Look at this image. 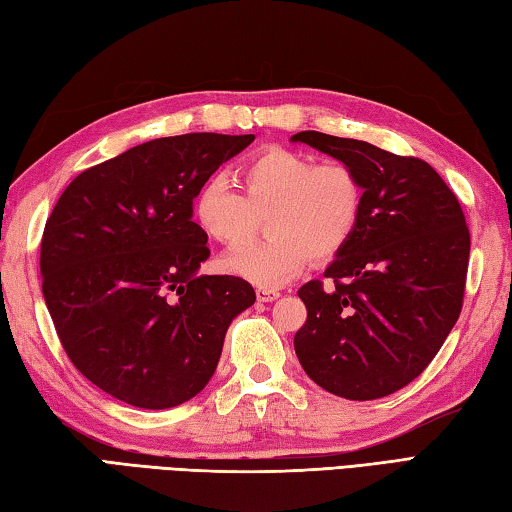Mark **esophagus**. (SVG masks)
Instances as JSON below:
<instances>
[{
    "label": "esophagus",
    "instance_id": "34e87169",
    "mask_svg": "<svg viewBox=\"0 0 512 512\" xmlns=\"http://www.w3.org/2000/svg\"><path fill=\"white\" fill-rule=\"evenodd\" d=\"M278 296H281V292H278V289H272V287H258L256 289V298L260 303H272V301H276Z\"/></svg>",
    "mask_w": 512,
    "mask_h": 512
}]
</instances>
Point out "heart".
I'll list each match as a JSON object with an SVG mask.
<instances>
[{
	"label": "heart",
	"instance_id": "1",
	"mask_svg": "<svg viewBox=\"0 0 512 512\" xmlns=\"http://www.w3.org/2000/svg\"><path fill=\"white\" fill-rule=\"evenodd\" d=\"M238 178L240 189L225 176L202 182L194 216L200 229L223 245L245 243L265 218V240L223 256L227 272L260 287L292 281L307 258L341 254L359 229L363 180L341 160L314 162L301 151L269 147L254 153Z\"/></svg>",
	"mask_w": 512,
	"mask_h": 512
}]
</instances>
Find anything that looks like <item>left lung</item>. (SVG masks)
Instances as JSON below:
<instances>
[{"label":"left lung","instance_id":"left-lung-1","mask_svg":"<svg viewBox=\"0 0 512 512\" xmlns=\"http://www.w3.org/2000/svg\"><path fill=\"white\" fill-rule=\"evenodd\" d=\"M292 142L359 173V229L325 269L332 287L298 289L307 321L294 350L314 383L352 401L381 399L417 379L464 305L470 231L457 196L428 162L370 142L301 131Z\"/></svg>","mask_w":512,"mask_h":512}]
</instances>
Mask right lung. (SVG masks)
<instances>
[{"instance_id": "right-lung-1", "label": "right lung", "mask_w": 512, "mask_h": 512, "mask_svg": "<svg viewBox=\"0 0 512 512\" xmlns=\"http://www.w3.org/2000/svg\"><path fill=\"white\" fill-rule=\"evenodd\" d=\"M254 136L158 138L82 171L42 236V292L71 363L129 406L165 410L205 388L254 287L198 276L194 198Z\"/></svg>"}]
</instances>
